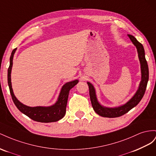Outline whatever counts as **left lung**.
I'll return each mask as SVG.
<instances>
[{"instance_id": "1", "label": "left lung", "mask_w": 156, "mask_h": 156, "mask_svg": "<svg viewBox=\"0 0 156 156\" xmlns=\"http://www.w3.org/2000/svg\"><path fill=\"white\" fill-rule=\"evenodd\" d=\"M128 37H129L131 41L133 44L136 46L137 49L138 54H139V58L141 66V73H142V80L140 83V86L139 90L136 92L135 95L133 96L130 101H129L126 104L123 106H119L116 108H106L101 106L98 103L94 87L93 86L91 83L87 82L89 90H90V100L91 102V105L95 112L99 114L101 116L105 118H117L122 116L128 112L129 111L134 108L141 101L142 98L143 97L144 93L147 86V83L149 78V71H148V66L147 61L145 58V53L143 46L139 42H138L137 40L131 34H128Z\"/></svg>"}]
</instances>
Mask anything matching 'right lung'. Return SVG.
<instances>
[{
  "instance_id": "1",
  "label": "right lung",
  "mask_w": 156,
  "mask_h": 156,
  "mask_svg": "<svg viewBox=\"0 0 156 156\" xmlns=\"http://www.w3.org/2000/svg\"><path fill=\"white\" fill-rule=\"evenodd\" d=\"M17 48L13 50L10 58V66L8 69V83L10 92L16 107L18 110L23 113L29 118L32 119L34 121L42 122V123H50L57 122L64 117L66 112V107L67 104L68 97L69 91L74 86L76 85L78 80H74L65 83L61 89L60 95L58 98V101L53 106L48 107H43V106H36V107H30L24 105L16 99L12 88L11 83V70L13 64V57Z\"/></svg>"
}]
</instances>
